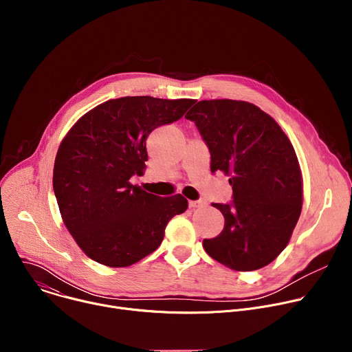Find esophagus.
<instances>
[{"instance_id":"esophagus-1","label":"esophagus","mask_w":352,"mask_h":352,"mask_svg":"<svg viewBox=\"0 0 352 352\" xmlns=\"http://www.w3.org/2000/svg\"><path fill=\"white\" fill-rule=\"evenodd\" d=\"M204 206H205L204 200H190L189 202L190 209H197V208H204Z\"/></svg>"}]
</instances>
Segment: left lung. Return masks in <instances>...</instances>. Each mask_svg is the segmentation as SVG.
Instances as JSON below:
<instances>
[{
	"label": "left lung",
	"mask_w": 352,
	"mask_h": 352,
	"mask_svg": "<svg viewBox=\"0 0 352 352\" xmlns=\"http://www.w3.org/2000/svg\"><path fill=\"white\" fill-rule=\"evenodd\" d=\"M212 156V173L230 177L234 200L213 204L224 230L204 239L209 256L236 272L272 263L288 245L302 210V173L288 136L258 106L241 100L197 102L185 116Z\"/></svg>",
	"instance_id": "obj_1"
}]
</instances>
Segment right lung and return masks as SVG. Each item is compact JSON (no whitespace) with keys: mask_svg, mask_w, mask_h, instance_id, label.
Masks as SVG:
<instances>
[{"mask_svg":"<svg viewBox=\"0 0 352 352\" xmlns=\"http://www.w3.org/2000/svg\"><path fill=\"white\" fill-rule=\"evenodd\" d=\"M192 104V98H113L80 117L63 139L54 193L65 227L91 261L109 267L139 262L188 209L182 195L160 197L129 179L146 168L148 133L178 121Z\"/></svg>","mask_w":352,"mask_h":352,"instance_id":"obj_1","label":"right lung"}]
</instances>
